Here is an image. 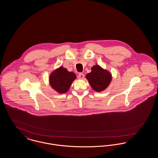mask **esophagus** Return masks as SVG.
<instances>
[{
  "mask_svg": "<svg viewBox=\"0 0 158 158\" xmlns=\"http://www.w3.org/2000/svg\"><path fill=\"white\" fill-rule=\"evenodd\" d=\"M84 78V74L83 73H79L78 75L79 79H83Z\"/></svg>",
  "mask_w": 158,
  "mask_h": 158,
  "instance_id": "1",
  "label": "esophagus"
}]
</instances>
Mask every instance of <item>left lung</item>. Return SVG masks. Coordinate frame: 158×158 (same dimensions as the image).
<instances>
[{
	"mask_svg": "<svg viewBox=\"0 0 158 158\" xmlns=\"http://www.w3.org/2000/svg\"><path fill=\"white\" fill-rule=\"evenodd\" d=\"M86 78L94 91L101 92L109 86L112 76L109 72L96 65L91 68V72L86 75Z\"/></svg>",
	"mask_w": 158,
	"mask_h": 158,
	"instance_id": "8db88e82",
	"label": "left lung"
}]
</instances>
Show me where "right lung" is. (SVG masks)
<instances>
[{
  "label": "right lung",
  "mask_w": 158,
  "mask_h": 158,
  "mask_svg": "<svg viewBox=\"0 0 158 158\" xmlns=\"http://www.w3.org/2000/svg\"><path fill=\"white\" fill-rule=\"evenodd\" d=\"M76 76L73 72H69L63 67L55 70L50 75L49 82L52 88L58 93L63 94L68 91Z\"/></svg>",
  "instance_id": "add662e5"
}]
</instances>
